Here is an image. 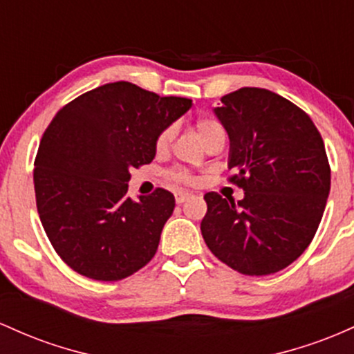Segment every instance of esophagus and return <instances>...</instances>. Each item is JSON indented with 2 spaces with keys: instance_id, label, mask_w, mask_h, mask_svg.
Segmentation results:
<instances>
[{
  "instance_id": "1",
  "label": "esophagus",
  "mask_w": 354,
  "mask_h": 354,
  "mask_svg": "<svg viewBox=\"0 0 354 354\" xmlns=\"http://www.w3.org/2000/svg\"><path fill=\"white\" fill-rule=\"evenodd\" d=\"M190 196H192L190 192H176V202L177 204H184L187 198H190Z\"/></svg>"
}]
</instances>
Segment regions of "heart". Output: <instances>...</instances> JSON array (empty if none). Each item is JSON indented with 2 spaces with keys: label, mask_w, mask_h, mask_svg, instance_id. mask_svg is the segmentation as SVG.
I'll return each mask as SVG.
<instances>
[{
  "label": "heart",
  "mask_w": 354,
  "mask_h": 354,
  "mask_svg": "<svg viewBox=\"0 0 354 354\" xmlns=\"http://www.w3.org/2000/svg\"><path fill=\"white\" fill-rule=\"evenodd\" d=\"M196 130L198 133V137H201V140L204 142V144H207L209 140H212L216 135H221L224 133V130H222V127L217 124L214 118H209V117H201L196 120ZM174 137V129L172 127H167L165 130H162L160 135L157 137V142H156V149L158 152H162V150H165L167 147H169L170 140H172ZM170 176L172 178H176L178 182H190V176L185 170H172L170 172Z\"/></svg>",
  "instance_id": "1"
}]
</instances>
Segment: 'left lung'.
I'll use <instances>...</instances> for the list:
<instances>
[{"mask_svg":"<svg viewBox=\"0 0 354 354\" xmlns=\"http://www.w3.org/2000/svg\"><path fill=\"white\" fill-rule=\"evenodd\" d=\"M229 135L234 204L209 192L201 230L210 252L245 276L295 263L315 237L331 187L326 150L303 110L264 88L236 90L212 110Z\"/></svg>","mask_w":354,"mask_h":354,"instance_id":"obj_1","label":"left lung"}]
</instances>
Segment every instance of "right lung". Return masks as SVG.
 <instances>
[{
  "instance_id": "obj_1",
  "label": "right lung",
  "mask_w": 354,
  "mask_h": 354,
  "mask_svg": "<svg viewBox=\"0 0 354 354\" xmlns=\"http://www.w3.org/2000/svg\"><path fill=\"white\" fill-rule=\"evenodd\" d=\"M192 106L129 82L86 91L51 120L35 160L43 229L73 271L120 281L156 256L176 198L157 189L129 197L130 169L150 164L156 142Z\"/></svg>"
}]
</instances>
